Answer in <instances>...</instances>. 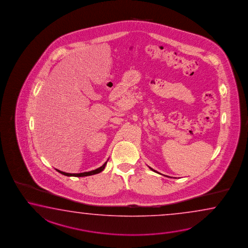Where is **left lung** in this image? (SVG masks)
<instances>
[{"label": "left lung", "mask_w": 248, "mask_h": 248, "mask_svg": "<svg viewBox=\"0 0 248 248\" xmlns=\"http://www.w3.org/2000/svg\"><path fill=\"white\" fill-rule=\"evenodd\" d=\"M150 169H151V168H150ZM152 170H153V169H151Z\"/></svg>", "instance_id": "left-lung-1"}]
</instances>
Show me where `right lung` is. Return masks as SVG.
<instances>
[{
  "mask_svg": "<svg viewBox=\"0 0 248 248\" xmlns=\"http://www.w3.org/2000/svg\"><path fill=\"white\" fill-rule=\"evenodd\" d=\"M108 162V161H107ZM107 162L101 166V167L98 168L96 170H91V171L88 172H83V173H77V174H71V173H66V172L61 171V170H56L57 171L59 172V173H61L62 175H64V176H68V177H86V176H92V175H94V174H98V173H100V172L102 171L104 169H105V166H106Z\"/></svg>",
  "mask_w": 248,
  "mask_h": 248,
  "instance_id": "1",
  "label": "right lung"
}]
</instances>
